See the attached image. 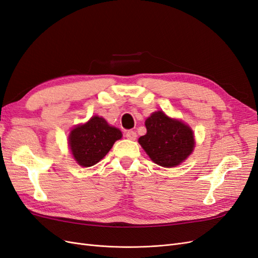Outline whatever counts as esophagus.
I'll return each mask as SVG.
<instances>
[{"label": "esophagus", "mask_w": 258, "mask_h": 258, "mask_svg": "<svg viewBox=\"0 0 258 258\" xmlns=\"http://www.w3.org/2000/svg\"><path fill=\"white\" fill-rule=\"evenodd\" d=\"M126 138L129 139V140H136V139H137L136 131H132V130L127 131V132H126Z\"/></svg>", "instance_id": "34e87169"}]
</instances>
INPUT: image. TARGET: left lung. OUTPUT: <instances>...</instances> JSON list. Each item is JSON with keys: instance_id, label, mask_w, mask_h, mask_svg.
I'll use <instances>...</instances> for the list:
<instances>
[{"instance_id": "obj_1", "label": "left lung", "mask_w": 258, "mask_h": 258, "mask_svg": "<svg viewBox=\"0 0 258 258\" xmlns=\"http://www.w3.org/2000/svg\"><path fill=\"white\" fill-rule=\"evenodd\" d=\"M146 135L139 139L150 158L157 165L172 168L183 162L194 150L191 129L176 119L158 111L145 121Z\"/></svg>"}]
</instances>
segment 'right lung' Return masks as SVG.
Instances as JSON below:
<instances>
[{
    "label": "right lung",
    "instance_id": "add662e5",
    "mask_svg": "<svg viewBox=\"0 0 258 258\" xmlns=\"http://www.w3.org/2000/svg\"><path fill=\"white\" fill-rule=\"evenodd\" d=\"M119 129L110 126L102 117L93 116L88 122L75 127L69 137L74 159L82 167L96 165L121 138Z\"/></svg>",
    "mask_w": 258,
    "mask_h": 258
}]
</instances>
